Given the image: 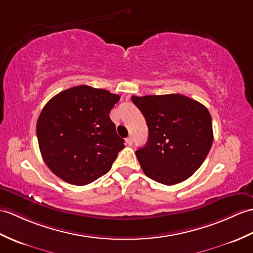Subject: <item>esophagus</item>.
<instances>
[{"instance_id": "obj_1", "label": "esophagus", "mask_w": 253, "mask_h": 253, "mask_svg": "<svg viewBox=\"0 0 253 253\" xmlns=\"http://www.w3.org/2000/svg\"><path fill=\"white\" fill-rule=\"evenodd\" d=\"M126 143H127L128 145H131V144H132V138H131V137H128V138L126 139Z\"/></svg>"}]
</instances>
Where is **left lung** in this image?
Here are the masks:
<instances>
[{
	"label": "left lung",
	"mask_w": 253,
	"mask_h": 253,
	"mask_svg": "<svg viewBox=\"0 0 253 253\" xmlns=\"http://www.w3.org/2000/svg\"><path fill=\"white\" fill-rule=\"evenodd\" d=\"M149 128L148 142L136 151L145 175L173 185L190 178L202 166L213 141L207 108L179 93L132 96Z\"/></svg>",
	"instance_id": "8db88e82"
}]
</instances>
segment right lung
Listing matches in <instances>:
<instances>
[{"label":"right lung","instance_id":"obj_1","mask_svg":"<svg viewBox=\"0 0 253 253\" xmlns=\"http://www.w3.org/2000/svg\"><path fill=\"white\" fill-rule=\"evenodd\" d=\"M120 96L87 85L52 97L37 123L43 160L57 177L86 185L102 177L125 148L110 112Z\"/></svg>","mask_w":253,"mask_h":253}]
</instances>
